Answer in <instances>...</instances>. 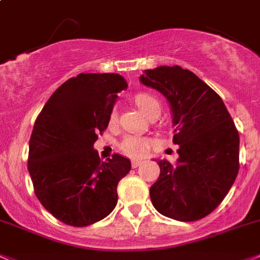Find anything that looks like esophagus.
Here are the masks:
<instances>
[{
    "label": "esophagus",
    "mask_w": 260,
    "mask_h": 260,
    "mask_svg": "<svg viewBox=\"0 0 260 260\" xmlns=\"http://www.w3.org/2000/svg\"><path fill=\"white\" fill-rule=\"evenodd\" d=\"M142 164V160H138V159H133L132 160V167L133 168H137V167H140Z\"/></svg>",
    "instance_id": "obj_1"
}]
</instances>
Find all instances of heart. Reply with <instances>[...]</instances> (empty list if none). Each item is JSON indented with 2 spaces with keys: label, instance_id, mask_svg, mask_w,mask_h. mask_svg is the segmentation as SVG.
Here are the masks:
<instances>
[{
  "label": "heart",
  "instance_id": "heart-1",
  "mask_svg": "<svg viewBox=\"0 0 260 260\" xmlns=\"http://www.w3.org/2000/svg\"><path fill=\"white\" fill-rule=\"evenodd\" d=\"M133 101L140 108V110L145 115L149 116L150 119L159 116L161 105H160V101L157 100V97L150 93V92H138L133 97ZM116 119H118V114H116L115 110H113L109 115V123L115 124ZM150 146H151V141L147 140V138L141 137V136H127L120 144L122 151L133 157L144 156L149 151Z\"/></svg>",
  "mask_w": 260,
  "mask_h": 260
}]
</instances>
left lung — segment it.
Returning <instances> with one entry per match:
<instances>
[{
	"instance_id": "obj_1",
	"label": "left lung",
	"mask_w": 260,
	"mask_h": 260,
	"mask_svg": "<svg viewBox=\"0 0 260 260\" xmlns=\"http://www.w3.org/2000/svg\"><path fill=\"white\" fill-rule=\"evenodd\" d=\"M142 84L168 100L179 145L177 163L157 160L160 176L150 198L160 214L181 222L207 217L229 193L239 173L240 137L222 99L187 69L145 70Z\"/></svg>"
}]
</instances>
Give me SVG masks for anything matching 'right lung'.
<instances>
[{"label":"right lung","mask_w":260,"mask_h":260,"mask_svg":"<svg viewBox=\"0 0 260 260\" xmlns=\"http://www.w3.org/2000/svg\"><path fill=\"white\" fill-rule=\"evenodd\" d=\"M127 86L114 73H81L53 92L36 119L28 171L38 200L65 224H93L115 208L131 161L118 154L101 161L93 144Z\"/></svg>","instance_id":"right-lung-1"}]
</instances>
